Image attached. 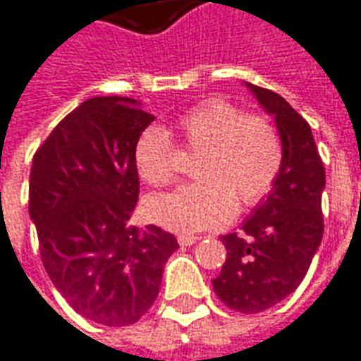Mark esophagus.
I'll return each instance as SVG.
<instances>
[{
  "label": "esophagus",
  "mask_w": 361,
  "mask_h": 361,
  "mask_svg": "<svg viewBox=\"0 0 361 361\" xmlns=\"http://www.w3.org/2000/svg\"><path fill=\"white\" fill-rule=\"evenodd\" d=\"M197 241H199L197 235H180L178 237V243H180L181 247H189V245H195Z\"/></svg>",
  "instance_id": "esophagus-1"
}]
</instances>
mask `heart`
<instances>
[{"label":"heart","instance_id":"1","mask_svg":"<svg viewBox=\"0 0 361 361\" xmlns=\"http://www.w3.org/2000/svg\"><path fill=\"white\" fill-rule=\"evenodd\" d=\"M181 147L197 154L195 178L173 193L151 197L147 216L170 231L191 233L229 221L239 208L255 207L271 191L283 162L276 126L266 116L245 114L235 105L212 99L178 120ZM176 147L162 128L141 132L133 149L140 178L164 188L176 180Z\"/></svg>","mask_w":361,"mask_h":361}]
</instances>
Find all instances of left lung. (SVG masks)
<instances>
[{
  "mask_svg": "<svg viewBox=\"0 0 361 361\" xmlns=\"http://www.w3.org/2000/svg\"><path fill=\"white\" fill-rule=\"evenodd\" d=\"M247 85L276 118L283 162L271 193L245 220L241 233L220 237L228 258L212 287L228 308L258 314L295 293L322 243L325 168L308 122L279 93Z\"/></svg>",
  "mask_w": 361,
  "mask_h": 361,
  "instance_id": "8db88e82",
  "label": "left lung"
}]
</instances>
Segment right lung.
Segmentation results:
<instances>
[{"mask_svg": "<svg viewBox=\"0 0 361 361\" xmlns=\"http://www.w3.org/2000/svg\"><path fill=\"white\" fill-rule=\"evenodd\" d=\"M154 120L130 97H93L32 159L28 212L47 276L85 319L124 327L159 295L176 237L130 224L140 197L137 137Z\"/></svg>", "mask_w": 361, "mask_h": 361, "instance_id": "add662e5", "label": "right lung"}]
</instances>
